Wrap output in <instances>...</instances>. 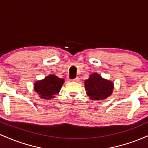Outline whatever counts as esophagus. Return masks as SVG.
<instances>
[{"mask_svg": "<svg viewBox=\"0 0 148 148\" xmlns=\"http://www.w3.org/2000/svg\"><path fill=\"white\" fill-rule=\"evenodd\" d=\"M79 80H80V79H79V77H76V78H75V79H73L72 81H74V82H79Z\"/></svg>", "mask_w": 148, "mask_h": 148, "instance_id": "esophagus-1", "label": "esophagus"}]
</instances>
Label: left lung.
I'll use <instances>...</instances> for the list:
<instances>
[{
  "mask_svg": "<svg viewBox=\"0 0 148 148\" xmlns=\"http://www.w3.org/2000/svg\"><path fill=\"white\" fill-rule=\"evenodd\" d=\"M88 96L92 100H103L113 92L114 86L111 81L103 79L97 73L90 75L84 82Z\"/></svg>",
  "mask_w": 148,
  "mask_h": 148,
  "instance_id": "obj_1",
  "label": "left lung"
}]
</instances>
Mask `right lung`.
<instances>
[{
	"instance_id": "1",
	"label": "right lung",
	"mask_w": 148,
	"mask_h": 148,
	"mask_svg": "<svg viewBox=\"0 0 148 148\" xmlns=\"http://www.w3.org/2000/svg\"><path fill=\"white\" fill-rule=\"evenodd\" d=\"M64 80L53 74L46 76L44 79L37 81L34 84V90L42 99H50L60 90Z\"/></svg>"
}]
</instances>
